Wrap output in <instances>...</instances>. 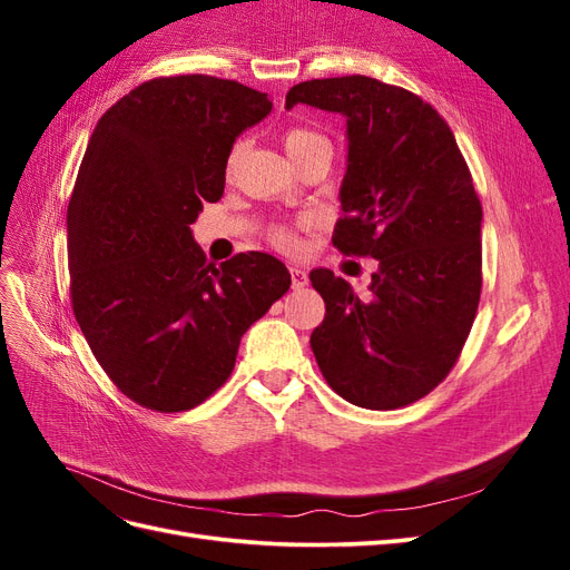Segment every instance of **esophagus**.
<instances>
[{
    "instance_id": "esophagus-1",
    "label": "esophagus",
    "mask_w": 570,
    "mask_h": 570,
    "mask_svg": "<svg viewBox=\"0 0 570 570\" xmlns=\"http://www.w3.org/2000/svg\"><path fill=\"white\" fill-rule=\"evenodd\" d=\"M289 275H292V287H295V289H299L308 283V275L302 266H289Z\"/></svg>"
}]
</instances>
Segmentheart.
Here are the masks:
<instances>
[{"label": "heart", "mask_w": 570, "mask_h": 570, "mask_svg": "<svg viewBox=\"0 0 570 570\" xmlns=\"http://www.w3.org/2000/svg\"><path fill=\"white\" fill-rule=\"evenodd\" d=\"M316 142H325V137H323L321 132L312 130V128L292 126V128H287V130L283 132V145H285V149H287V154H289L292 159L299 157V154H302L306 147H312V145H316ZM237 151H239V147H235V149L230 151L228 170L233 168V164H235V159H237ZM302 226H308V223H302ZM271 243H273L275 247H278V249H283V252H297V249H299V228H297V226H275V228L271 230Z\"/></svg>", "instance_id": "obj_1"}]
</instances>
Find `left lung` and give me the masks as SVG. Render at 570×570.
<instances>
[{"mask_svg": "<svg viewBox=\"0 0 570 570\" xmlns=\"http://www.w3.org/2000/svg\"><path fill=\"white\" fill-rule=\"evenodd\" d=\"M347 116V176L333 245L377 258L371 297L333 271L308 281L325 302L312 333L318 368L342 400L373 411L419 402L461 356L482 289V206L446 120L368 76L306 80L285 105Z\"/></svg>", "mask_w": 570, "mask_h": 570, "instance_id": "left-lung-1", "label": "left lung"}]
</instances>
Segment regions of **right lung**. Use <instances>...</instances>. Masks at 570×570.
<instances>
[{
  "mask_svg": "<svg viewBox=\"0 0 570 570\" xmlns=\"http://www.w3.org/2000/svg\"><path fill=\"white\" fill-rule=\"evenodd\" d=\"M271 107L237 80L154 78L105 111L85 149L68 202L73 314L111 383L145 409L209 400L239 337L289 289L275 256L214 266L189 230L202 202L223 197L235 137Z\"/></svg>",
  "mask_w": 570,
  "mask_h": 570,
  "instance_id": "1",
  "label": "right lung"
}]
</instances>
